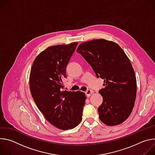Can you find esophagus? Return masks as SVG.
<instances>
[{"label":"esophagus","instance_id":"obj_1","mask_svg":"<svg viewBox=\"0 0 155 155\" xmlns=\"http://www.w3.org/2000/svg\"><path fill=\"white\" fill-rule=\"evenodd\" d=\"M85 93H86V96H87V97H89V96H91V94H92L93 93V91H92V90H87L85 92Z\"/></svg>","mask_w":155,"mask_h":155}]
</instances>
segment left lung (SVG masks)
<instances>
[{
  "label": "left lung",
  "mask_w": 155,
  "mask_h": 155,
  "mask_svg": "<svg viewBox=\"0 0 155 155\" xmlns=\"http://www.w3.org/2000/svg\"><path fill=\"white\" fill-rule=\"evenodd\" d=\"M80 53L93 68L97 78L104 80L103 97L97 108L100 120L107 126L118 125L127 119L134 108L137 81L132 64L115 42L95 39L81 43Z\"/></svg>",
  "instance_id": "left-lung-1"
}]
</instances>
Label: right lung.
<instances>
[{
    "instance_id": "1",
    "label": "right lung",
    "mask_w": 155,
    "mask_h": 155,
    "mask_svg": "<svg viewBox=\"0 0 155 155\" xmlns=\"http://www.w3.org/2000/svg\"><path fill=\"white\" fill-rule=\"evenodd\" d=\"M77 45L47 48L36 57L30 72V90L38 108L48 122L62 130L80 124L86 99L81 91L62 90L66 67Z\"/></svg>"
}]
</instances>
